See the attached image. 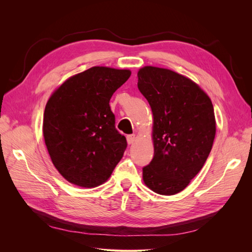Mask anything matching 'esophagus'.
<instances>
[{"label": "esophagus", "mask_w": 252, "mask_h": 252, "mask_svg": "<svg viewBox=\"0 0 252 252\" xmlns=\"http://www.w3.org/2000/svg\"><path fill=\"white\" fill-rule=\"evenodd\" d=\"M135 141V135L134 134H130V135H127V143L129 145L133 144V142Z\"/></svg>", "instance_id": "obj_1"}]
</instances>
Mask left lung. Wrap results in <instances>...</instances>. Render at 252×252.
Returning <instances> with one entry per match:
<instances>
[{
  "instance_id": "1",
  "label": "left lung",
  "mask_w": 252,
  "mask_h": 252,
  "mask_svg": "<svg viewBox=\"0 0 252 252\" xmlns=\"http://www.w3.org/2000/svg\"><path fill=\"white\" fill-rule=\"evenodd\" d=\"M138 87L148 101L155 154L143 181L162 195L184 190L207 159L217 123L210 97L195 82L166 68L145 66Z\"/></svg>"
}]
</instances>
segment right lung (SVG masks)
Returning a JSON list of instances; mask_svg holds the SVG:
<instances>
[{"instance_id":"1","label":"right lung","mask_w":252,"mask_h":252,"mask_svg":"<svg viewBox=\"0 0 252 252\" xmlns=\"http://www.w3.org/2000/svg\"><path fill=\"white\" fill-rule=\"evenodd\" d=\"M130 74L129 69L91 67L67 79L48 98L45 144L57 170L71 184L102 185L123 158L127 142L114 126L109 101Z\"/></svg>"}]
</instances>
